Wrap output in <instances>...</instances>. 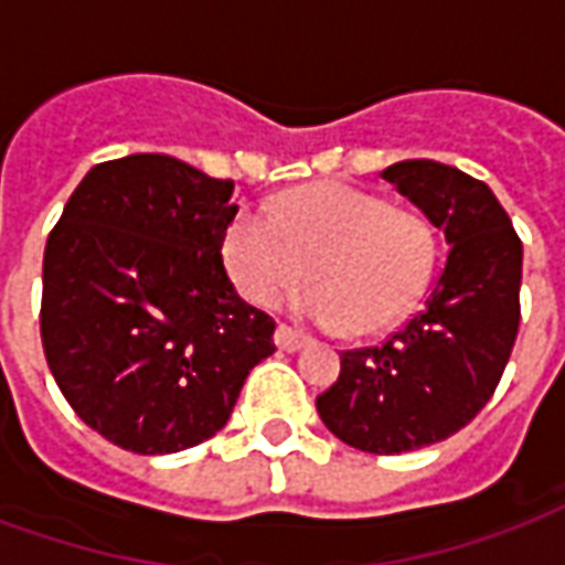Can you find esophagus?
<instances>
[{
	"mask_svg": "<svg viewBox=\"0 0 565 565\" xmlns=\"http://www.w3.org/2000/svg\"><path fill=\"white\" fill-rule=\"evenodd\" d=\"M275 344L281 348V351H287V354H294V351H302L308 344V335H302V332L290 330V327H278L275 330Z\"/></svg>",
	"mask_w": 565,
	"mask_h": 565,
	"instance_id": "esophagus-1",
	"label": "esophagus"
}]
</instances>
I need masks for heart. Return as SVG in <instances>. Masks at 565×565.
Masks as SVG:
<instances>
[{
	"label": "heart",
	"mask_w": 565,
	"mask_h": 565,
	"mask_svg": "<svg viewBox=\"0 0 565 565\" xmlns=\"http://www.w3.org/2000/svg\"><path fill=\"white\" fill-rule=\"evenodd\" d=\"M223 259L254 306L299 290V315L366 335L403 320L436 266L433 226L379 193L320 181L290 190L275 211L242 209L223 235Z\"/></svg>",
	"instance_id": "heart-1"
}]
</instances>
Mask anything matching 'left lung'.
I'll list each match as a JSON object with an SVG mask.
<instances>
[{"instance_id":"obj_1","label":"left lung","mask_w":565,"mask_h":565,"mask_svg":"<svg viewBox=\"0 0 565 565\" xmlns=\"http://www.w3.org/2000/svg\"><path fill=\"white\" fill-rule=\"evenodd\" d=\"M381 178L445 233L448 263L426 308L379 348L344 351L318 396L332 436L369 454L436 445L497 391L521 323L523 245L493 190L436 160H403Z\"/></svg>"}]
</instances>
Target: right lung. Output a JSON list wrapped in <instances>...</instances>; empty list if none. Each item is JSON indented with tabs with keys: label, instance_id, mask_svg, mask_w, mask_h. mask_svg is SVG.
<instances>
[{
	"label": "right lung",
	"instance_id": "right-lung-1",
	"mask_svg": "<svg viewBox=\"0 0 565 565\" xmlns=\"http://www.w3.org/2000/svg\"><path fill=\"white\" fill-rule=\"evenodd\" d=\"M233 181L166 153L93 166L44 247L42 344L87 426L132 454L226 426L275 320L223 269Z\"/></svg>",
	"mask_w": 565,
	"mask_h": 565
}]
</instances>
